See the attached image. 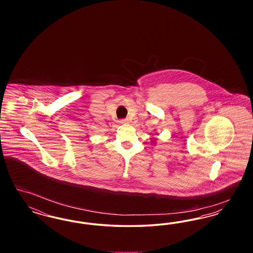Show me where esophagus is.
<instances>
[{"mask_svg": "<svg viewBox=\"0 0 253 253\" xmlns=\"http://www.w3.org/2000/svg\"><path fill=\"white\" fill-rule=\"evenodd\" d=\"M130 122V120H128V119H125V120H121V121H120V123H121V124H124V123H129Z\"/></svg>", "mask_w": 253, "mask_h": 253, "instance_id": "1", "label": "esophagus"}]
</instances>
